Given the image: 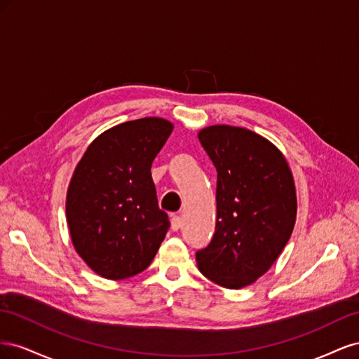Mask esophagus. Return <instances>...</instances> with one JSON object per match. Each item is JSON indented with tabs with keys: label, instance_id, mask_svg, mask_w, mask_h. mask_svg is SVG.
<instances>
[{
	"label": "esophagus",
	"instance_id": "esophagus-1",
	"mask_svg": "<svg viewBox=\"0 0 359 359\" xmlns=\"http://www.w3.org/2000/svg\"><path fill=\"white\" fill-rule=\"evenodd\" d=\"M181 227V219L178 215H172V219H170V229L172 231H178Z\"/></svg>",
	"mask_w": 359,
	"mask_h": 359
}]
</instances>
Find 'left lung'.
I'll return each mask as SVG.
<instances>
[{
    "label": "left lung",
    "instance_id": "left-lung-1",
    "mask_svg": "<svg viewBox=\"0 0 359 359\" xmlns=\"http://www.w3.org/2000/svg\"><path fill=\"white\" fill-rule=\"evenodd\" d=\"M199 142L217 169V223L196 252L201 273L215 285H252L283 252L297 219L292 172L280 151L252 130L202 128Z\"/></svg>",
    "mask_w": 359,
    "mask_h": 359
}]
</instances>
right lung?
<instances>
[{
	"label": "right lung",
	"instance_id": "add662e5",
	"mask_svg": "<svg viewBox=\"0 0 359 359\" xmlns=\"http://www.w3.org/2000/svg\"><path fill=\"white\" fill-rule=\"evenodd\" d=\"M173 126L140 118L106 130L85 151L67 190L66 212L78 255L109 280L149 266L169 229L158 208L151 165Z\"/></svg>",
	"mask_w": 359,
	"mask_h": 359
}]
</instances>
